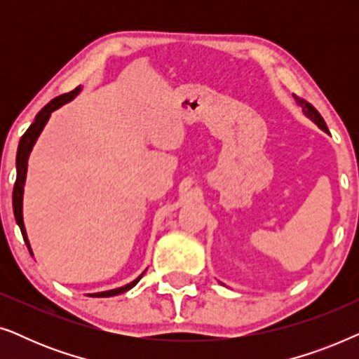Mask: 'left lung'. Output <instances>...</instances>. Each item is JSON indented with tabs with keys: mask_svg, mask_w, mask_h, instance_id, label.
<instances>
[{
	"mask_svg": "<svg viewBox=\"0 0 359 359\" xmlns=\"http://www.w3.org/2000/svg\"><path fill=\"white\" fill-rule=\"evenodd\" d=\"M294 100H296V102H297V106L301 107L302 109V112H304V116L307 117V119H311L313 124H316L318 129H322L323 132H327L328 134V129H327V124H325V121H323V117L318 114V111L316 109V107H313L311 102H307L306 100H302V97H297V96H294Z\"/></svg>",
	"mask_w": 359,
	"mask_h": 359,
	"instance_id": "8db88e82",
	"label": "left lung"
}]
</instances>
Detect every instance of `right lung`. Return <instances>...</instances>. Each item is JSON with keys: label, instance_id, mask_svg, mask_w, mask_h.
Here are the masks:
<instances>
[{"label": "right lung", "instance_id": "1", "mask_svg": "<svg viewBox=\"0 0 359 359\" xmlns=\"http://www.w3.org/2000/svg\"><path fill=\"white\" fill-rule=\"evenodd\" d=\"M80 91H81V86H78L76 90L67 93V95L58 96V97H55V100H52L50 102H48V104L43 106L42 109L39 111V114L36 116V119H34L32 124L29 126V129L26 130V134H24L21 137V140H19L18 155H16V171H18V175H16V183H14V191H13V209H14V217H16V222L19 225V229H21L24 242H26L29 252H31L32 257H34V253H32L31 243H29L27 232H26V227H24V219H22V196H24V184H26L29 155H31L32 147L36 145V142L39 139V135H41V132L43 130V127H46L48 119H50L52 112L57 111L58 107H62L63 104H67V102H70L72 100H75V97L80 95ZM144 273H142L139 278H135L132 283L126 284V286L111 289V291L88 294V296H93V297H111V296H117V294L127 292V291H129V289L134 287L135 284L140 281V278L144 276Z\"/></svg>", "mask_w": 359, "mask_h": 359}]
</instances>
